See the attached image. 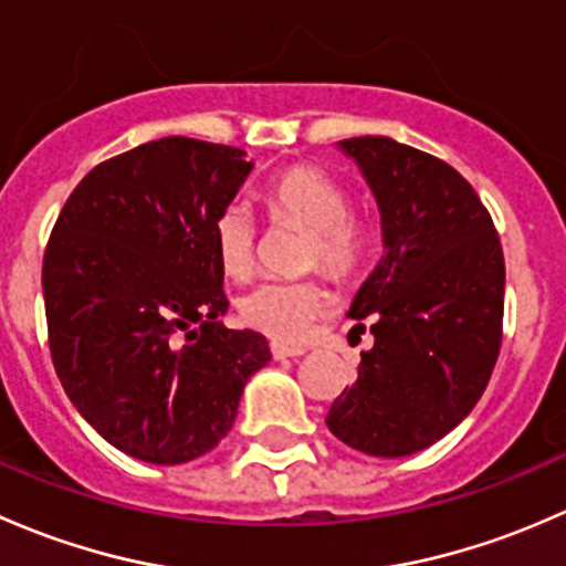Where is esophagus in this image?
<instances>
[{
  "instance_id": "1",
  "label": "esophagus",
  "mask_w": 566,
  "mask_h": 566,
  "mask_svg": "<svg viewBox=\"0 0 566 566\" xmlns=\"http://www.w3.org/2000/svg\"><path fill=\"white\" fill-rule=\"evenodd\" d=\"M307 348L305 346H285V343H272V357L275 359H296L305 357Z\"/></svg>"
}]
</instances>
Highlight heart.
Returning a JSON list of instances; mask_svg holds the SVG:
<instances>
[{
  "instance_id": "1",
  "label": "heart",
  "mask_w": 566,
  "mask_h": 566,
  "mask_svg": "<svg viewBox=\"0 0 566 566\" xmlns=\"http://www.w3.org/2000/svg\"><path fill=\"white\" fill-rule=\"evenodd\" d=\"M272 218L311 231L307 261L329 275L346 277L365 259V229L346 212V190L322 168L294 166L277 174L264 188ZM214 253L231 277H248L255 261V223L242 203H229L212 226ZM332 296L313 281H264L240 296V318L275 340H305L318 318L329 311Z\"/></svg>"
}]
</instances>
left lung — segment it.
<instances>
[{"mask_svg": "<svg viewBox=\"0 0 566 566\" xmlns=\"http://www.w3.org/2000/svg\"><path fill=\"white\" fill-rule=\"evenodd\" d=\"M363 171L384 255L348 316L376 337L326 413L352 450L403 458L455 430L491 381L504 318V253L469 182L387 136L337 142Z\"/></svg>", "mask_w": 566, "mask_h": 566, "instance_id": "8db88e82", "label": "left lung"}]
</instances>
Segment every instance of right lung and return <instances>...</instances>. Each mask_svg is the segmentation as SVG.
Listing matches in <instances>:
<instances>
[{
    "mask_svg": "<svg viewBox=\"0 0 566 566\" xmlns=\"http://www.w3.org/2000/svg\"><path fill=\"white\" fill-rule=\"evenodd\" d=\"M250 171L223 144H142L92 168L51 231V359L70 403L125 455L155 465L207 455L272 359L261 332L220 322L229 300L212 226Z\"/></svg>",
    "mask_w": 566,
    "mask_h": 566,
    "instance_id": "add662e5",
    "label": "right lung"
}]
</instances>
